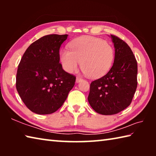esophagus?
Wrapping results in <instances>:
<instances>
[{"mask_svg":"<svg viewBox=\"0 0 156 156\" xmlns=\"http://www.w3.org/2000/svg\"><path fill=\"white\" fill-rule=\"evenodd\" d=\"M82 80H83V78H80V77H78H78L76 78V83H80V82Z\"/></svg>","mask_w":156,"mask_h":156,"instance_id":"34e87169","label":"esophagus"}]
</instances>
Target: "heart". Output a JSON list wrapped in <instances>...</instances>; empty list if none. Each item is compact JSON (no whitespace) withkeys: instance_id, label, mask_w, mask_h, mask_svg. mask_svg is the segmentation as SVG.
<instances>
[{"instance_id":"1","label":"heart","mask_w":156,"mask_h":156,"mask_svg":"<svg viewBox=\"0 0 156 156\" xmlns=\"http://www.w3.org/2000/svg\"><path fill=\"white\" fill-rule=\"evenodd\" d=\"M69 50L62 49L60 60L66 72L72 73L79 63L83 72L90 78L104 76L112 68L115 58L113 47L101 39L83 36L71 42Z\"/></svg>"}]
</instances>
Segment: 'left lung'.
<instances>
[{
    "mask_svg": "<svg viewBox=\"0 0 156 156\" xmlns=\"http://www.w3.org/2000/svg\"><path fill=\"white\" fill-rule=\"evenodd\" d=\"M115 47L112 67L106 75L91 82L88 101L95 112L113 115L130 105L138 82V65L133 51L125 41L111 35Z\"/></svg>",
    "mask_w": 156,
    "mask_h": 156,
    "instance_id": "1",
    "label": "left lung"
}]
</instances>
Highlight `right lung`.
<instances>
[{
	"label": "right lung",
	"mask_w": 156,
	"mask_h": 156,
	"mask_svg": "<svg viewBox=\"0 0 156 156\" xmlns=\"http://www.w3.org/2000/svg\"><path fill=\"white\" fill-rule=\"evenodd\" d=\"M68 35L50 34L34 42L18 65L16 89L29 109L50 114L62 106L73 87L76 77L63 70L59 50Z\"/></svg>",
	"instance_id": "obj_1"
}]
</instances>
